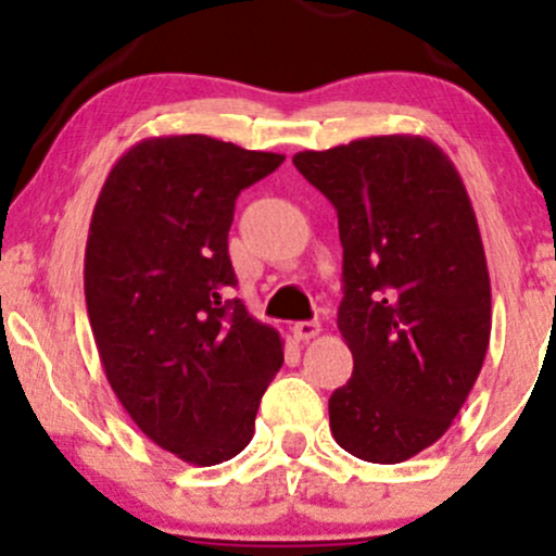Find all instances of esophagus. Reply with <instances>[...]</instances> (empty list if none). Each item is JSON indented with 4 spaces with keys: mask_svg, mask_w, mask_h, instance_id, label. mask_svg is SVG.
<instances>
[{
    "mask_svg": "<svg viewBox=\"0 0 556 556\" xmlns=\"http://www.w3.org/2000/svg\"><path fill=\"white\" fill-rule=\"evenodd\" d=\"M292 334H295V340H314V337L321 334V324H318V321H298L295 327H292Z\"/></svg>",
    "mask_w": 556,
    "mask_h": 556,
    "instance_id": "esophagus-1",
    "label": "esophagus"
}]
</instances>
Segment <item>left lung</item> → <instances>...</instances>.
<instances>
[{
	"label": "left lung",
	"instance_id": "obj_1",
	"mask_svg": "<svg viewBox=\"0 0 556 556\" xmlns=\"http://www.w3.org/2000/svg\"><path fill=\"white\" fill-rule=\"evenodd\" d=\"M340 219L337 311L353 376L329 397L337 444L366 463L410 460L468 400L491 334L476 212L429 138L374 136L292 156Z\"/></svg>",
	"mask_w": 556,
	"mask_h": 556
}]
</instances>
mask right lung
<instances>
[{
    "instance_id": "obj_1",
    "label": "right lung",
    "mask_w": 556,
    "mask_h": 556,
    "mask_svg": "<svg viewBox=\"0 0 556 556\" xmlns=\"http://www.w3.org/2000/svg\"><path fill=\"white\" fill-rule=\"evenodd\" d=\"M282 162L208 136L146 138L93 206L83 285L101 366L138 429L190 465L245 450L282 368L279 331L225 300L235 201Z\"/></svg>"
}]
</instances>
